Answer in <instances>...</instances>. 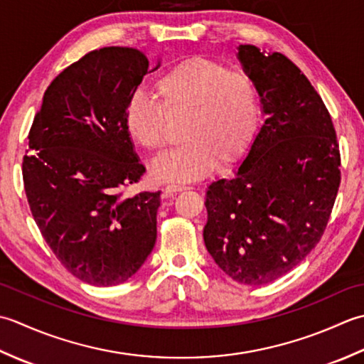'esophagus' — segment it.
I'll use <instances>...</instances> for the list:
<instances>
[{
  "label": "esophagus",
  "instance_id": "esophagus-1",
  "mask_svg": "<svg viewBox=\"0 0 364 364\" xmlns=\"http://www.w3.org/2000/svg\"><path fill=\"white\" fill-rule=\"evenodd\" d=\"M191 187H190V185H187V183H168L166 185V191L168 193H171V195H173V193H179V191H185V190H190Z\"/></svg>",
  "mask_w": 364,
  "mask_h": 364
}]
</instances>
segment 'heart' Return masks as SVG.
<instances>
[{"label": "heart", "mask_w": 364, "mask_h": 364, "mask_svg": "<svg viewBox=\"0 0 364 364\" xmlns=\"http://www.w3.org/2000/svg\"><path fill=\"white\" fill-rule=\"evenodd\" d=\"M154 94L159 102L144 92L133 94L124 111L125 132L144 149L163 146V111L187 113L182 127L185 143L152 161L155 179H203L215 161L221 166L234 163L255 135L257 92L245 73L229 72L207 59H190L161 73Z\"/></svg>", "instance_id": "obj_1"}]
</instances>
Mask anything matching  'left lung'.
<instances>
[{
	"instance_id": "1",
	"label": "left lung",
	"mask_w": 364,
	"mask_h": 364,
	"mask_svg": "<svg viewBox=\"0 0 364 364\" xmlns=\"http://www.w3.org/2000/svg\"><path fill=\"white\" fill-rule=\"evenodd\" d=\"M265 121L231 179L205 191L204 243L226 275L262 286L321 240L341 182L336 132L309 80L281 53L239 46Z\"/></svg>"
}]
</instances>
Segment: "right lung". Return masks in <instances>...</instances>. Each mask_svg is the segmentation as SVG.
<instances>
[{
  "mask_svg": "<svg viewBox=\"0 0 364 364\" xmlns=\"http://www.w3.org/2000/svg\"><path fill=\"white\" fill-rule=\"evenodd\" d=\"M144 51L107 47L64 69L43 94L23 157V182L43 239L73 277L125 283L157 240L161 191L125 196L141 165L124 111L146 73Z\"/></svg>",
  "mask_w": 364,
  "mask_h": 364,
  "instance_id": "obj_1",
  "label": "right lung"
}]
</instances>
